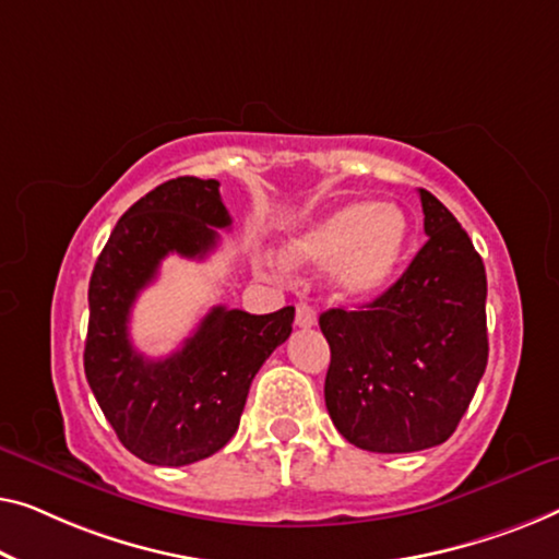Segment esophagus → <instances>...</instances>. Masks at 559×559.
Masks as SVG:
<instances>
[{"label":"esophagus","mask_w":559,"mask_h":559,"mask_svg":"<svg viewBox=\"0 0 559 559\" xmlns=\"http://www.w3.org/2000/svg\"><path fill=\"white\" fill-rule=\"evenodd\" d=\"M317 324V313H313V309L309 304H296V326L301 329H309Z\"/></svg>","instance_id":"1"}]
</instances>
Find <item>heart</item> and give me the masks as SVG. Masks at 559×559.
<instances>
[{
    "label": "heart",
    "instance_id": "obj_1",
    "mask_svg": "<svg viewBox=\"0 0 559 559\" xmlns=\"http://www.w3.org/2000/svg\"><path fill=\"white\" fill-rule=\"evenodd\" d=\"M407 240L411 223L397 204L349 202L290 238L283 255L298 269H332L336 294L361 301L395 281Z\"/></svg>",
    "mask_w": 559,
    "mask_h": 559
}]
</instances>
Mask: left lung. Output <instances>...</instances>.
<instances>
[{
  "label": "left lung",
  "mask_w": 559,
  "mask_h": 559,
  "mask_svg": "<svg viewBox=\"0 0 559 559\" xmlns=\"http://www.w3.org/2000/svg\"><path fill=\"white\" fill-rule=\"evenodd\" d=\"M426 246L357 311L319 317L332 361L326 411L352 445L413 453L445 443L489 359L486 271L448 207L420 190Z\"/></svg>",
  "instance_id": "1"
}]
</instances>
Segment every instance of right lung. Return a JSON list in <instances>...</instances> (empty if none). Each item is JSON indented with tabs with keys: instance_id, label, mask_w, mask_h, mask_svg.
I'll use <instances>...</instances> for the list:
<instances>
[{
	"instance_id": "obj_1",
	"label": "right lung",
	"mask_w": 559,
	"mask_h": 559,
	"mask_svg": "<svg viewBox=\"0 0 559 559\" xmlns=\"http://www.w3.org/2000/svg\"><path fill=\"white\" fill-rule=\"evenodd\" d=\"M230 223L217 179H169L123 212L93 269L85 377L121 443L154 466L202 461L235 436L250 382L294 324V306L263 317L215 306L175 355L133 349L131 306L159 263L202 261Z\"/></svg>"
}]
</instances>
